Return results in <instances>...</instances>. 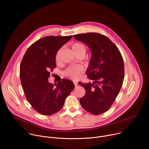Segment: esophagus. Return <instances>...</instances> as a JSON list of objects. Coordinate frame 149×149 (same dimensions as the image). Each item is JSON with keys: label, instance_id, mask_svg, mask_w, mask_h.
Masks as SVG:
<instances>
[{"label": "esophagus", "instance_id": "obj_1", "mask_svg": "<svg viewBox=\"0 0 149 149\" xmlns=\"http://www.w3.org/2000/svg\"><path fill=\"white\" fill-rule=\"evenodd\" d=\"M73 82H74V85H75V87H77V86H78V83H77V82H76V81H73Z\"/></svg>", "mask_w": 149, "mask_h": 149}]
</instances>
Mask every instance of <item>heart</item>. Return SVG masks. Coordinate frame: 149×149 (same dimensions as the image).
<instances>
[{
  "label": "heart",
  "mask_w": 149,
  "mask_h": 149,
  "mask_svg": "<svg viewBox=\"0 0 149 149\" xmlns=\"http://www.w3.org/2000/svg\"><path fill=\"white\" fill-rule=\"evenodd\" d=\"M72 52H74V54L77 55L78 54H82V55H85L86 52V47H84V45H83L82 44L79 43V42H76V43H74L72 44V47H71ZM59 52L60 51H59L56 55V61L58 62L59 61ZM83 71V67L81 65H74V66H71L68 67L64 72V74L68 77H70L71 78H73V79H75L77 78L80 74L81 73V72Z\"/></svg>",
  "instance_id": "obj_1"
}]
</instances>
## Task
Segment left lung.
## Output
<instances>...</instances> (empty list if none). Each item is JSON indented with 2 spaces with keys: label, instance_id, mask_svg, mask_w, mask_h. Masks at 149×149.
I'll return each instance as SVG.
<instances>
[{
  "label": "left lung",
  "instance_id": "left-lung-1",
  "mask_svg": "<svg viewBox=\"0 0 149 149\" xmlns=\"http://www.w3.org/2000/svg\"><path fill=\"white\" fill-rule=\"evenodd\" d=\"M74 37L86 44L91 52L86 74L93 82H78L86 90L79 102L93 114H102L110 108L121 88L124 75L123 57L111 40L103 35L90 32Z\"/></svg>",
  "mask_w": 149,
  "mask_h": 149
}]
</instances>
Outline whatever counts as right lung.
<instances>
[{"label": "right lung", "instance_id": "1", "mask_svg": "<svg viewBox=\"0 0 149 149\" xmlns=\"http://www.w3.org/2000/svg\"><path fill=\"white\" fill-rule=\"evenodd\" d=\"M72 36L42 38L26 50L20 66V78L28 102L39 113L49 116L62 109L74 89L72 81L63 79L56 85L48 82L50 71L56 68L58 50Z\"/></svg>", "mask_w": 149, "mask_h": 149}]
</instances>
